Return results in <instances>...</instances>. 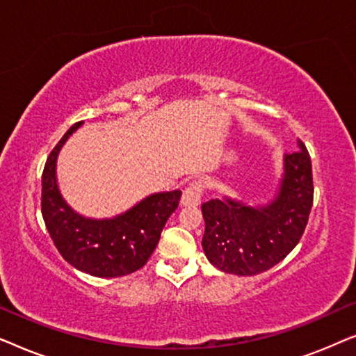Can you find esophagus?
<instances>
[{"label": "esophagus", "mask_w": 356, "mask_h": 356, "mask_svg": "<svg viewBox=\"0 0 356 356\" xmlns=\"http://www.w3.org/2000/svg\"><path fill=\"white\" fill-rule=\"evenodd\" d=\"M204 191V183L202 181H193L184 188L183 196H181V206L184 207H196L201 202V196Z\"/></svg>", "instance_id": "esophagus-1"}]
</instances>
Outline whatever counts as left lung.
<instances>
[{
    "label": "left lung",
    "mask_w": 356,
    "mask_h": 356,
    "mask_svg": "<svg viewBox=\"0 0 356 356\" xmlns=\"http://www.w3.org/2000/svg\"><path fill=\"white\" fill-rule=\"evenodd\" d=\"M313 193L311 159L298 140V150L284 155V173L270 202L248 206L225 196L202 204L209 262L235 275H256L279 264L303 235Z\"/></svg>",
    "instance_id": "1"
}]
</instances>
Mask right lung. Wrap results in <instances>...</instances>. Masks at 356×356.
Instances as JSON below:
<instances>
[{"instance_id": "add662e5", "label": "right lung", "mask_w": 356, "mask_h": 356, "mask_svg": "<svg viewBox=\"0 0 356 356\" xmlns=\"http://www.w3.org/2000/svg\"><path fill=\"white\" fill-rule=\"evenodd\" d=\"M84 121L66 131L48 155L42 175V216L63 259L94 277H123L140 269L157 246L165 223L178 207L181 191L155 193L111 218L77 213L56 181L58 154Z\"/></svg>"}]
</instances>
